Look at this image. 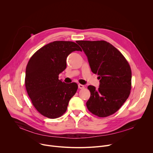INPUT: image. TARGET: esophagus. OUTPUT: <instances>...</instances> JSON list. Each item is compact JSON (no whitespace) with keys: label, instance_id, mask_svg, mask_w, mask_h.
<instances>
[{"label":"esophagus","instance_id":"34e87169","mask_svg":"<svg viewBox=\"0 0 153 153\" xmlns=\"http://www.w3.org/2000/svg\"><path fill=\"white\" fill-rule=\"evenodd\" d=\"M78 87H79V88H80V89H83V88H85L84 85H82V84H79V85H78Z\"/></svg>","mask_w":153,"mask_h":153}]
</instances>
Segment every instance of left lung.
<instances>
[{"mask_svg": "<svg viewBox=\"0 0 153 153\" xmlns=\"http://www.w3.org/2000/svg\"><path fill=\"white\" fill-rule=\"evenodd\" d=\"M87 56L91 71L99 76V88L89 85L88 110L100 117L115 113L126 100L131 89V70L122 54L104 40H78Z\"/></svg>", "mask_w": 153, "mask_h": 153, "instance_id": "left-lung-1", "label": "left lung"}]
</instances>
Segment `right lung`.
Returning <instances> with one entry per match:
<instances>
[{"label":"right lung","mask_w":153,"mask_h":153,"mask_svg":"<svg viewBox=\"0 0 153 153\" xmlns=\"http://www.w3.org/2000/svg\"><path fill=\"white\" fill-rule=\"evenodd\" d=\"M75 51L82 49L73 42L54 41L37 50L27 64V93L36 110L48 118H58L66 112L77 90L76 83H65L59 79L67 68L68 56Z\"/></svg>","instance_id":"1"}]
</instances>
